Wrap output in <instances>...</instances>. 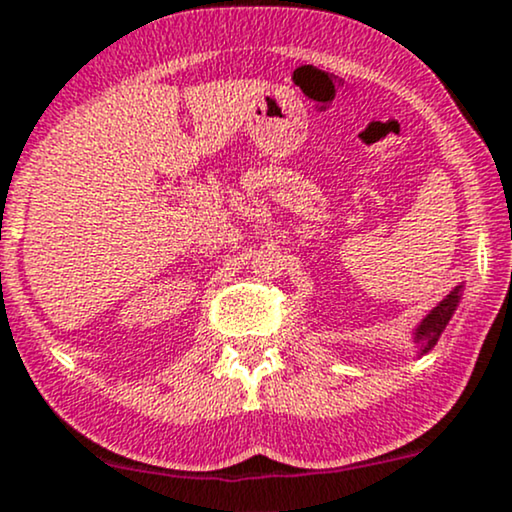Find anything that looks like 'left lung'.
<instances>
[{"label": "left lung", "instance_id": "obj_1", "mask_svg": "<svg viewBox=\"0 0 512 512\" xmlns=\"http://www.w3.org/2000/svg\"><path fill=\"white\" fill-rule=\"evenodd\" d=\"M462 292H465V282H460L453 292L446 294V299H441V302H438L434 309H431L429 314L417 323V328L412 330V342L419 347L417 357H422V354L434 350V345L438 342V338H441L443 330H446L450 318H453L455 311H458V306L462 302Z\"/></svg>", "mask_w": 512, "mask_h": 512}]
</instances>
